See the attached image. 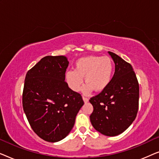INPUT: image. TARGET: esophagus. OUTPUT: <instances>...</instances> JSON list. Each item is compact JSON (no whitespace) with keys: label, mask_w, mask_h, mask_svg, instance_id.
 I'll use <instances>...</instances> for the list:
<instances>
[{"label":"esophagus","mask_w":159,"mask_h":159,"mask_svg":"<svg viewBox=\"0 0 159 159\" xmlns=\"http://www.w3.org/2000/svg\"><path fill=\"white\" fill-rule=\"evenodd\" d=\"M82 99H83V101L84 102V103H88V102L89 101V99L87 98H85V97H82Z\"/></svg>","instance_id":"obj_1"}]
</instances>
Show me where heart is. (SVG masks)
I'll return each instance as SVG.
<instances>
[{
  "label": "heart",
  "mask_w": 159,
  "mask_h": 159,
  "mask_svg": "<svg viewBox=\"0 0 159 159\" xmlns=\"http://www.w3.org/2000/svg\"><path fill=\"white\" fill-rule=\"evenodd\" d=\"M113 71V62L108 56H86L76 61L75 71H67L65 79L69 88L78 92L84 77L86 84L82 88V92L88 95L93 90L101 92L107 88L111 81Z\"/></svg>",
  "instance_id": "obj_1"
}]
</instances>
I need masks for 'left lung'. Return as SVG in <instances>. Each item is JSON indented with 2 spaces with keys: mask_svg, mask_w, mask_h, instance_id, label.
I'll return each mask as SVG.
<instances>
[{
  "mask_svg": "<svg viewBox=\"0 0 159 159\" xmlns=\"http://www.w3.org/2000/svg\"><path fill=\"white\" fill-rule=\"evenodd\" d=\"M115 64V71L107 88L91 98L93 111L90 116L93 127L106 136L125 132L136 118L139 105V84L129 63L108 51Z\"/></svg>",
  "mask_w": 159,
  "mask_h": 159,
  "instance_id": "8db88e82",
  "label": "left lung"
}]
</instances>
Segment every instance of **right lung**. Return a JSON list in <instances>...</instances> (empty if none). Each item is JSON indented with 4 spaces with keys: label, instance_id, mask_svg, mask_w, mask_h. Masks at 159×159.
<instances>
[{
    "label": "right lung",
    "instance_id": "1",
    "mask_svg": "<svg viewBox=\"0 0 159 159\" xmlns=\"http://www.w3.org/2000/svg\"><path fill=\"white\" fill-rule=\"evenodd\" d=\"M66 56H48L27 71L24 85L23 109L33 131L48 142L69 134L84 105L81 95L65 82Z\"/></svg>",
    "mask_w": 159,
    "mask_h": 159
}]
</instances>
